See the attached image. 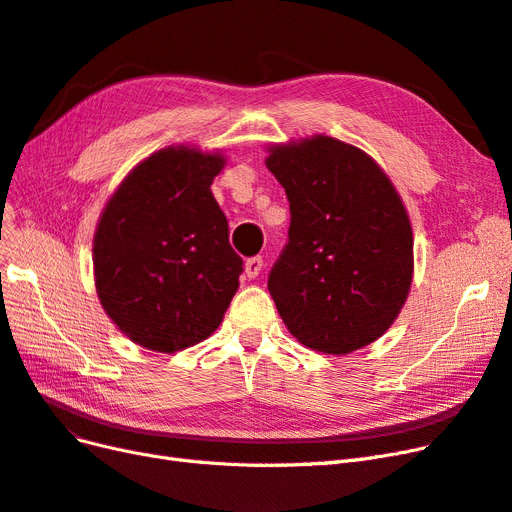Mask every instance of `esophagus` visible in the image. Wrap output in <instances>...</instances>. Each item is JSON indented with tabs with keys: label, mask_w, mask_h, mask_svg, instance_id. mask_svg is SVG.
<instances>
[{
	"label": "esophagus",
	"mask_w": 512,
	"mask_h": 512,
	"mask_svg": "<svg viewBox=\"0 0 512 512\" xmlns=\"http://www.w3.org/2000/svg\"><path fill=\"white\" fill-rule=\"evenodd\" d=\"M262 265H265V262H262V256L247 258L245 260V275L247 277H256L262 271Z\"/></svg>",
	"instance_id": "1"
}]
</instances>
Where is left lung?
<instances>
[{"label":"left lung","mask_w":512,"mask_h":512,"mask_svg":"<svg viewBox=\"0 0 512 512\" xmlns=\"http://www.w3.org/2000/svg\"><path fill=\"white\" fill-rule=\"evenodd\" d=\"M290 203L288 243L269 292L288 331L327 354L359 350L391 327L412 284V226L367 153L331 136L269 149Z\"/></svg>","instance_id":"1"}]
</instances>
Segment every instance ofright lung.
Segmentation results:
<instances>
[{"label": "right lung", "mask_w": 512, "mask_h": 512, "mask_svg": "<svg viewBox=\"0 0 512 512\" xmlns=\"http://www.w3.org/2000/svg\"><path fill=\"white\" fill-rule=\"evenodd\" d=\"M222 156L168 147L138 164L106 203L94 237L98 297L138 346L177 352L220 327L243 260L211 183Z\"/></svg>", "instance_id": "obj_1"}]
</instances>
